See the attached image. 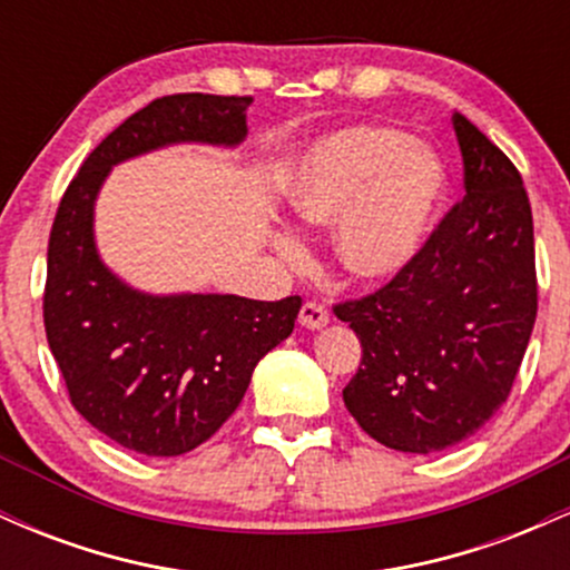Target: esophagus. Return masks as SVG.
<instances>
[{
    "label": "esophagus",
    "mask_w": 570,
    "mask_h": 570,
    "mask_svg": "<svg viewBox=\"0 0 570 570\" xmlns=\"http://www.w3.org/2000/svg\"><path fill=\"white\" fill-rule=\"evenodd\" d=\"M299 324L305 326V330H322V326L330 324V311L322 303H305L299 307Z\"/></svg>",
    "instance_id": "34e87169"
}]
</instances>
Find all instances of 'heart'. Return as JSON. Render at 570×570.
I'll list each match as a JSON object with an SVG mask.
<instances>
[{
	"label": "heart",
	"mask_w": 570,
	"mask_h": 570,
	"mask_svg": "<svg viewBox=\"0 0 570 570\" xmlns=\"http://www.w3.org/2000/svg\"><path fill=\"white\" fill-rule=\"evenodd\" d=\"M448 174L440 155L394 126L340 128L294 166L289 206L307 227L337 222V259L353 281H385L421 254L440 219ZM286 259L305 257L278 238Z\"/></svg>",
	"instance_id": "obj_1"
}]
</instances>
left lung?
Returning a JSON list of instances; mask_svg holds the SVG:
<instances>
[{
    "label": "left lung",
    "instance_id": "1",
    "mask_svg": "<svg viewBox=\"0 0 570 570\" xmlns=\"http://www.w3.org/2000/svg\"><path fill=\"white\" fill-rule=\"evenodd\" d=\"M466 195L381 289L332 305L362 343L343 402L372 440L436 453L480 431L512 394L539 307L522 176L453 115Z\"/></svg>",
    "mask_w": 570,
    "mask_h": 570
}]
</instances>
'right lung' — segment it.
Here are the masks:
<instances>
[{"label": "right lung", "instance_id": "1", "mask_svg": "<svg viewBox=\"0 0 570 570\" xmlns=\"http://www.w3.org/2000/svg\"><path fill=\"white\" fill-rule=\"evenodd\" d=\"M252 101L212 94L155 98L82 160L58 203L45 335L71 407L134 453L181 455L212 440L244 399L259 358L292 335L303 299L149 297L128 289L96 254V193L115 163L163 144H238Z\"/></svg>", "mask_w": 570, "mask_h": 570}]
</instances>
